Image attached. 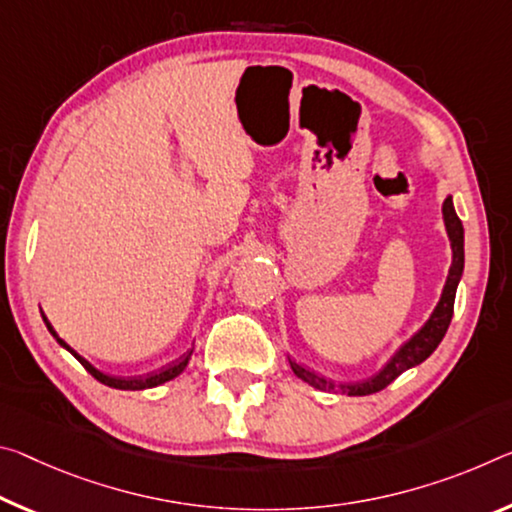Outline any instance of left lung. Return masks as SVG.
<instances>
[{"mask_svg": "<svg viewBox=\"0 0 512 512\" xmlns=\"http://www.w3.org/2000/svg\"><path fill=\"white\" fill-rule=\"evenodd\" d=\"M442 214H444L446 232H449V239H451L453 262H451L449 278H446L440 303H437L435 312L431 314V319L426 321V326L421 328L417 335L410 339V342H405L399 351L394 353V358L389 360L385 367L376 373V376L364 380V383L335 385V383H330V380L316 376V373H312V371H307L305 367H300V364L291 362V369H294V373L300 380H305V383H310L316 389H342V392L348 396H367V394H376V392H380V389H385L389 383H392V380L399 378L405 369L424 362L428 355L435 351L437 344H440L442 337L446 335V328H449V323H451L453 300H456V289H458V282L462 275V266H465V237H462V223L456 214V209H453L451 196L444 200Z\"/></svg>", "mask_w": 512, "mask_h": 512, "instance_id": "8db88e82", "label": "left lung"}]
</instances>
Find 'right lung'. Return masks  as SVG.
Wrapping results in <instances>:
<instances>
[{"mask_svg":"<svg viewBox=\"0 0 512 512\" xmlns=\"http://www.w3.org/2000/svg\"><path fill=\"white\" fill-rule=\"evenodd\" d=\"M43 319H45V314H43ZM45 326H47V330L52 332V335L56 337V342H59L63 348H68V351L75 355V358L84 364V369L91 373V376L95 378V380H100L102 385H109V387H116V389H148V387H157V385H161V383H166V380H173L175 376H180V373L184 371V367L186 364H189V360H191V353H193V348L191 351H186L180 360H175L173 364H168V367H164V369H159L157 373H148V376H139V378H116V376H107V373H102V371H97L91 362L88 360H84L81 358L79 353H75L72 351V348L63 342V339L56 335L54 332V328H52V323L45 319Z\"/></svg>","mask_w":512,"mask_h":512,"instance_id":"right-lung-1","label":"right lung"}]
</instances>
